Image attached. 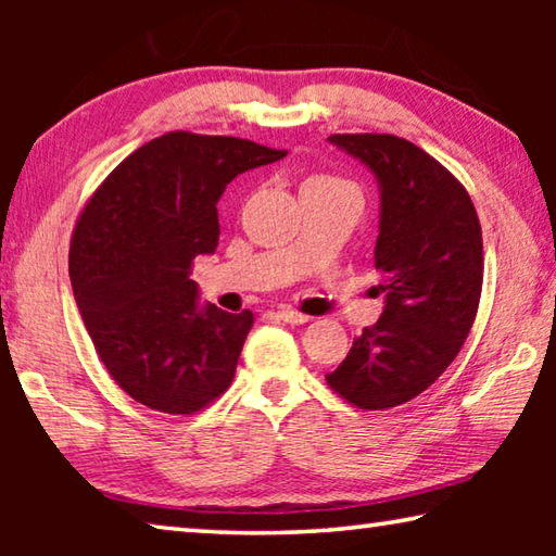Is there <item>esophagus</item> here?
<instances>
[{
  "label": "esophagus",
  "mask_w": 556,
  "mask_h": 556,
  "mask_svg": "<svg viewBox=\"0 0 556 556\" xmlns=\"http://www.w3.org/2000/svg\"><path fill=\"white\" fill-rule=\"evenodd\" d=\"M277 316L281 318V321H285V324H291V326H301V324H308V321H312V316L299 314L296 308H291V306H281L279 312H277Z\"/></svg>",
  "instance_id": "34e87169"
}]
</instances>
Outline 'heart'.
I'll use <instances>...</instances> for the list:
<instances>
[{"label":"heart","mask_w":556,"mask_h":556,"mask_svg":"<svg viewBox=\"0 0 556 556\" xmlns=\"http://www.w3.org/2000/svg\"><path fill=\"white\" fill-rule=\"evenodd\" d=\"M316 181H338V178H333V176H324V174H318V176H312L308 178L306 184H316Z\"/></svg>","instance_id":"b5f03b06"}]
</instances>
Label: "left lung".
Wrapping results in <instances>:
<instances>
[{"mask_svg": "<svg viewBox=\"0 0 556 556\" xmlns=\"http://www.w3.org/2000/svg\"><path fill=\"white\" fill-rule=\"evenodd\" d=\"M328 139L380 184L375 269L384 312L326 382L357 409H390L434 384L468 338L483 287L481 223L458 178L407 139Z\"/></svg>", "mask_w": 556, "mask_h": 556, "instance_id": "obj_1", "label": "left lung"}]
</instances>
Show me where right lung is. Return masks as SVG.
I'll return each instance as SVG.
<instances>
[{
	"instance_id": "obj_1",
	"label": "right lung",
	"mask_w": 556,
	"mask_h": 556,
	"mask_svg": "<svg viewBox=\"0 0 556 556\" xmlns=\"http://www.w3.org/2000/svg\"><path fill=\"white\" fill-rule=\"evenodd\" d=\"M238 137L168 131L139 147L75 223L68 271L110 378L164 414H193L230 388L255 316L199 306L191 265L218 248L235 176L285 159Z\"/></svg>"
}]
</instances>
